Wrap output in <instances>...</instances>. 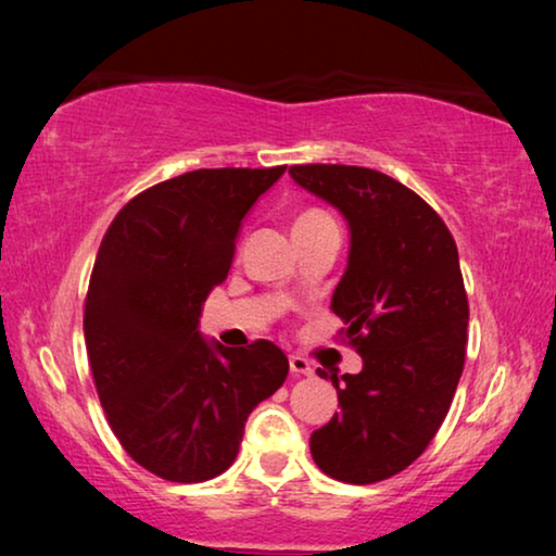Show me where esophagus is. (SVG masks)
Listing matches in <instances>:
<instances>
[{
    "label": "esophagus",
    "instance_id": "1",
    "mask_svg": "<svg viewBox=\"0 0 556 556\" xmlns=\"http://www.w3.org/2000/svg\"><path fill=\"white\" fill-rule=\"evenodd\" d=\"M288 367H291L293 375H299V377L314 375V367H311V362L303 359V356H291V359H288Z\"/></svg>",
    "mask_w": 556,
    "mask_h": 556
}]
</instances>
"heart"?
<instances>
[{"instance_id": "obj_1", "label": "heart", "mask_w": 556, "mask_h": 556, "mask_svg": "<svg viewBox=\"0 0 556 556\" xmlns=\"http://www.w3.org/2000/svg\"><path fill=\"white\" fill-rule=\"evenodd\" d=\"M329 215H324L321 210H306V212H301L299 217H295V225H293V230H299V227H308V225H316V223H321V219H326Z\"/></svg>"}]
</instances>
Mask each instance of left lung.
<instances>
[{"label":"left lung","mask_w":556,"mask_h":556,"mask_svg":"<svg viewBox=\"0 0 556 556\" xmlns=\"http://www.w3.org/2000/svg\"><path fill=\"white\" fill-rule=\"evenodd\" d=\"M288 174L346 219L349 257L331 311L362 356L359 375L318 369L337 387L341 413L314 430L311 455L337 481H384L430 445L463 375L458 248L438 212L382 172L301 164Z\"/></svg>","instance_id":"8db88e82"}]
</instances>
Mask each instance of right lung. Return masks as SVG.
<instances>
[{"label": "right lung", "instance_id": "right-lung-1", "mask_svg": "<svg viewBox=\"0 0 556 556\" xmlns=\"http://www.w3.org/2000/svg\"><path fill=\"white\" fill-rule=\"evenodd\" d=\"M283 172L197 169L166 179L118 212L98 250L83 316L98 397L126 453L166 481L225 473L248 415L288 377L273 341L230 349L200 331L242 219Z\"/></svg>", "mask_w": 556, "mask_h": 556}]
</instances>
